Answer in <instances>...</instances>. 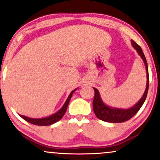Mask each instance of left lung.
I'll use <instances>...</instances> for the list:
<instances>
[{
	"mask_svg": "<svg viewBox=\"0 0 160 160\" xmlns=\"http://www.w3.org/2000/svg\"><path fill=\"white\" fill-rule=\"evenodd\" d=\"M132 44L134 48L136 49L138 55L141 57V58H142L143 61L144 62L147 71L146 89H145L144 95L141 97V98L133 107L128 108V109H121V108H114L106 105L102 102L98 89L93 88L95 91V96L92 102L93 111H94L95 114L96 115V117H98L99 120L104 121V122L116 123V122H122L128 120L136 114L137 112L140 110L141 106L144 104L145 99L147 98L148 88H149V74H148V63H147L146 58H145L144 52H143L140 46L138 45L132 40Z\"/></svg>",
	"mask_w": 160,
	"mask_h": 160,
	"instance_id": "8db88e82",
	"label": "left lung"
}]
</instances>
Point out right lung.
<instances>
[{
	"instance_id": "add662e5",
	"label": "right lung",
	"mask_w": 160,
	"mask_h": 160,
	"mask_svg": "<svg viewBox=\"0 0 160 160\" xmlns=\"http://www.w3.org/2000/svg\"><path fill=\"white\" fill-rule=\"evenodd\" d=\"M77 89H75L74 90H73L70 93L68 98H67L66 100L65 103L64 104V105L62 106V108L59 110L58 111H57L56 113L54 114L49 116V117H43V118H40V119H34V118H30V117H25V116L23 115H20V117L24 119L25 120H26L27 122H30V123L36 125V126H49V125H52L55 122H58V120H60L63 117V116L65 115L66 111H67V108L68 105L70 100H71V96H72L73 93L74 92V91L76 90Z\"/></svg>"
}]
</instances>
